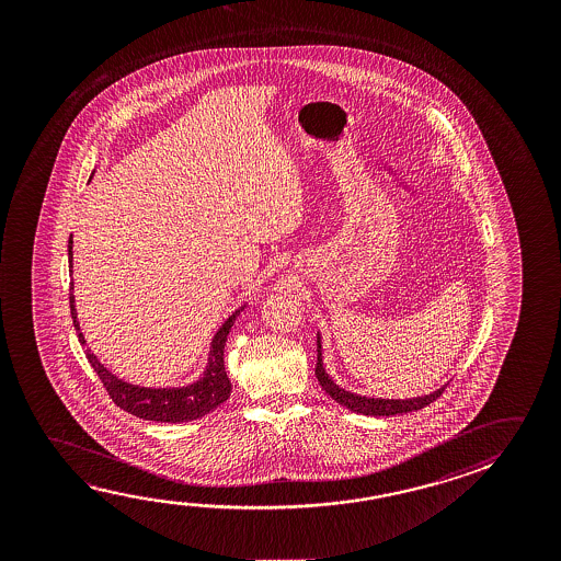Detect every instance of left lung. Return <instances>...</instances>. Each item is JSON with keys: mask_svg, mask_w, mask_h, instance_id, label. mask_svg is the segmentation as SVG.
I'll use <instances>...</instances> for the list:
<instances>
[{"mask_svg": "<svg viewBox=\"0 0 561 561\" xmlns=\"http://www.w3.org/2000/svg\"><path fill=\"white\" fill-rule=\"evenodd\" d=\"M314 376L319 379L324 393L334 399L336 403L342 404L350 409L352 413L369 414V416H393V414L411 413V411H419L426 404L432 403L434 399L440 397L444 386L434 389L431 393L421 397H409V399H383V397H366L359 393H352L348 389L340 387L329 371L324 369L322 364V336L321 332L317 331V366H314Z\"/></svg>", "mask_w": 561, "mask_h": 561, "instance_id": "left-lung-1", "label": "left lung"}]
</instances>
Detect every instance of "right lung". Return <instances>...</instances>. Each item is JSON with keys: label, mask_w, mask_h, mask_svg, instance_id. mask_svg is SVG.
<instances>
[{"label": "right lung", "mask_w": 561, "mask_h": 561, "mask_svg": "<svg viewBox=\"0 0 561 561\" xmlns=\"http://www.w3.org/2000/svg\"><path fill=\"white\" fill-rule=\"evenodd\" d=\"M92 180V178H90ZM75 240L70 237L68 240V266H70V276H72V260H75ZM75 282H70V312L75 321L76 334L82 344H85L80 321H78V311H76ZM247 309V304L240 305L237 311H232L229 319L222 322L221 327L215 332L211 344H209V354H207V366L192 383L182 387H142L133 386L125 379H119L113 371L105 368L92 350H85V358L92 364L95 374L102 379L103 386L107 389L113 403L121 407L123 411L135 414L138 419L145 421H154V423H190L195 419H202L219 404L225 403L230 396V379L225 371V344L229 336L232 324L237 321L240 312Z\"/></svg>", "instance_id": "1"}]
</instances>
